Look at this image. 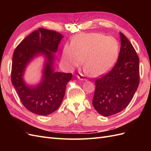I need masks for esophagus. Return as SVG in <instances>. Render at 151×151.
Instances as JSON below:
<instances>
[{"label":"esophagus","mask_w":151,"mask_h":151,"mask_svg":"<svg viewBox=\"0 0 151 151\" xmlns=\"http://www.w3.org/2000/svg\"><path fill=\"white\" fill-rule=\"evenodd\" d=\"M77 78H78L79 80H81V81H86V78H85V77L83 76V75H79V76H77Z\"/></svg>","instance_id":"obj_1"}]
</instances>
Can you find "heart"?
<instances>
[{
	"mask_svg": "<svg viewBox=\"0 0 151 151\" xmlns=\"http://www.w3.org/2000/svg\"><path fill=\"white\" fill-rule=\"evenodd\" d=\"M119 54V44L111 36L92 33L77 35L72 44H65L62 52V62L69 70L84 67L93 77L105 74L111 68Z\"/></svg>",
	"mask_w": 151,
	"mask_h": 151,
	"instance_id": "obj_1",
	"label": "heart"
}]
</instances>
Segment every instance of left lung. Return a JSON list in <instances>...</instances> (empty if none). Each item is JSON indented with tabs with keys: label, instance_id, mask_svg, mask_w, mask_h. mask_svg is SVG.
I'll use <instances>...</instances> for the list:
<instances>
[{
	"label": "left lung",
	"instance_id": "obj_1",
	"mask_svg": "<svg viewBox=\"0 0 151 151\" xmlns=\"http://www.w3.org/2000/svg\"><path fill=\"white\" fill-rule=\"evenodd\" d=\"M121 48L116 65L95 81L93 105L108 116L123 110L130 103L139 84V58L131 43L120 33Z\"/></svg>",
	"mask_w": 151,
	"mask_h": 151
}]
</instances>
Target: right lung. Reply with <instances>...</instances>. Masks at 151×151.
<instances>
[{
	"label": "right lung",
	"mask_w": 151,
	"mask_h": 151,
	"mask_svg": "<svg viewBox=\"0 0 151 151\" xmlns=\"http://www.w3.org/2000/svg\"><path fill=\"white\" fill-rule=\"evenodd\" d=\"M63 36L55 31L39 28L26 37L13 54L12 84L24 107L39 115H48L60 106L67 83L72 74L55 72V54ZM45 58L42 76L36 85H29L24 79L25 68L38 56Z\"/></svg>",
	"instance_id": "add662e5"
}]
</instances>
